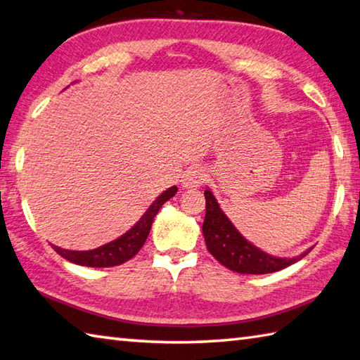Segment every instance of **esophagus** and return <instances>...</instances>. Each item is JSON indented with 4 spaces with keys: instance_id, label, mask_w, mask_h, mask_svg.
Returning <instances> with one entry per match:
<instances>
[{
    "instance_id": "34e87169",
    "label": "esophagus",
    "mask_w": 360,
    "mask_h": 360,
    "mask_svg": "<svg viewBox=\"0 0 360 360\" xmlns=\"http://www.w3.org/2000/svg\"><path fill=\"white\" fill-rule=\"evenodd\" d=\"M206 181V172L201 167H195L187 169L182 176V187L184 188H193V187H200L202 182Z\"/></svg>"
}]
</instances>
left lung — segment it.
I'll return each instance as SVG.
<instances>
[{"label": "left lung", "instance_id": "obj_1", "mask_svg": "<svg viewBox=\"0 0 360 360\" xmlns=\"http://www.w3.org/2000/svg\"><path fill=\"white\" fill-rule=\"evenodd\" d=\"M206 198V215L202 221V234H205L206 247L209 253L224 264L230 271L239 274H271L285 269L296 261L302 259L307 253H300L299 257L282 258L259 250L257 245L240 234L231 220L221 211L217 200L212 192L205 191Z\"/></svg>", "mask_w": 360, "mask_h": 360}]
</instances>
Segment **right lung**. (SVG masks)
Here are the masks:
<instances>
[{"mask_svg":"<svg viewBox=\"0 0 360 360\" xmlns=\"http://www.w3.org/2000/svg\"><path fill=\"white\" fill-rule=\"evenodd\" d=\"M176 192H178V187L173 186L160 193L153 205L148 207V211L141 215V219L127 233H124L121 238L112 240V243L84 252L66 250V248L53 245L55 252L60 253L63 258H66L70 263L88 267H112L126 263L140 252L143 244L146 243L149 230H151L154 217L158 215L159 209L163 202L173 198Z\"/></svg>","mask_w":360,"mask_h":360,"instance_id":"add662e5","label":"right lung"}]
</instances>
